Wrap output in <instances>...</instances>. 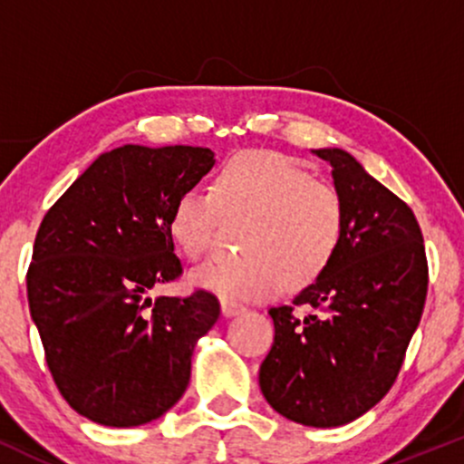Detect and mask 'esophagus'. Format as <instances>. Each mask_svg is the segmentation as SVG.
<instances>
[{"instance_id":"obj_1","label":"esophagus","mask_w":464,"mask_h":464,"mask_svg":"<svg viewBox=\"0 0 464 464\" xmlns=\"http://www.w3.org/2000/svg\"><path fill=\"white\" fill-rule=\"evenodd\" d=\"M244 312H246V305H242V303L228 301V299L222 301V314H225L227 318L239 316V314H244Z\"/></svg>"}]
</instances>
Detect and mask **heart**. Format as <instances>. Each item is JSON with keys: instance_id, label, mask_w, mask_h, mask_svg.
Instances as JSON below:
<instances>
[{"instance_id": "obj_1", "label": "heart", "mask_w": 464, "mask_h": 464, "mask_svg": "<svg viewBox=\"0 0 464 464\" xmlns=\"http://www.w3.org/2000/svg\"><path fill=\"white\" fill-rule=\"evenodd\" d=\"M216 193L185 189L169 214V236L185 257L209 246L220 211L255 220L239 262L211 259L189 275L191 285L228 301H266L305 285L332 262L344 228V209L332 185L314 180L295 159L273 150L233 157L218 174Z\"/></svg>"}]
</instances>
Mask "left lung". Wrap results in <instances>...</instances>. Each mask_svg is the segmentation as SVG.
I'll return each instance as SVG.
<instances>
[{
	"label": "left lung",
	"instance_id": "obj_1",
	"mask_svg": "<svg viewBox=\"0 0 464 464\" xmlns=\"http://www.w3.org/2000/svg\"><path fill=\"white\" fill-rule=\"evenodd\" d=\"M312 154L332 168L344 209L340 246L295 296L321 316L270 307L275 343L259 388L281 417L310 428L351 423L395 384L428 295L423 236L412 209L340 148Z\"/></svg>",
	"mask_w": 464,
	"mask_h": 464
}]
</instances>
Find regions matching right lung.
I'll list each match as a JSON object with an SVG mask.
<instances>
[{
  "label": "right lung",
  "mask_w": 464,
  "mask_h": 464,
  "mask_svg": "<svg viewBox=\"0 0 464 464\" xmlns=\"http://www.w3.org/2000/svg\"><path fill=\"white\" fill-rule=\"evenodd\" d=\"M214 163L209 148L126 143L100 154L41 222L30 316L58 391L93 423H150L189 384L220 303L205 290L157 301L150 292L183 273L169 214Z\"/></svg>",
  "instance_id": "1"
}]
</instances>
